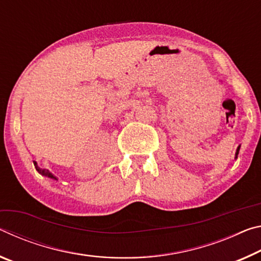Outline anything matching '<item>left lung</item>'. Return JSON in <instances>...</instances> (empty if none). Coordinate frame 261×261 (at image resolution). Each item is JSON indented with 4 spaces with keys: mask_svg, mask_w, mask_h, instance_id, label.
<instances>
[{
    "mask_svg": "<svg viewBox=\"0 0 261 261\" xmlns=\"http://www.w3.org/2000/svg\"><path fill=\"white\" fill-rule=\"evenodd\" d=\"M238 151H239V147L237 148V152H236V157H237V155H238Z\"/></svg>",
    "mask_w": 261,
    "mask_h": 261,
    "instance_id": "8db88e82",
    "label": "left lung"
}]
</instances>
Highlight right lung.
<instances>
[{
    "label": "right lung",
    "mask_w": 261,
    "mask_h": 261,
    "mask_svg": "<svg viewBox=\"0 0 261 261\" xmlns=\"http://www.w3.org/2000/svg\"><path fill=\"white\" fill-rule=\"evenodd\" d=\"M34 164H36V169H37L38 171H39V172H40L41 174H44V176H47V177H49V178H54V179H57V178H55V177L53 176L52 173L49 172L48 170H45V169L42 170V169H39V168H38V166H37V163H34Z\"/></svg>",
    "instance_id": "add662e5"
}]
</instances>
